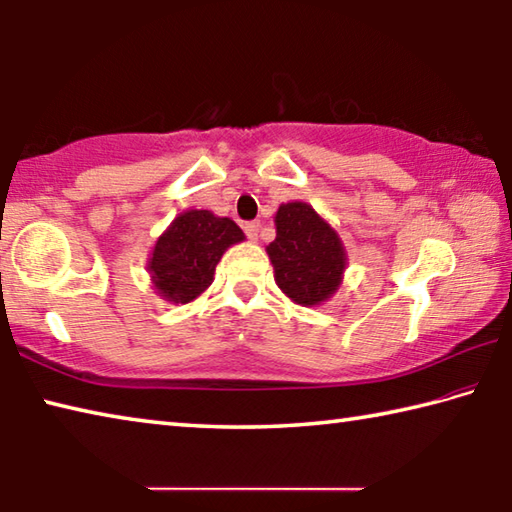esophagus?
I'll return each mask as SVG.
<instances>
[{"label":"esophagus","mask_w":512,"mask_h":512,"mask_svg":"<svg viewBox=\"0 0 512 512\" xmlns=\"http://www.w3.org/2000/svg\"><path fill=\"white\" fill-rule=\"evenodd\" d=\"M244 232L248 235V239H257V235H259V223L257 221H248L246 225H244Z\"/></svg>","instance_id":"esophagus-1"}]
</instances>
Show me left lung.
Returning a JSON list of instances; mask_svg holds the SVG:
<instances>
[{"label": "left lung", "instance_id": "left-lung-1", "mask_svg": "<svg viewBox=\"0 0 512 512\" xmlns=\"http://www.w3.org/2000/svg\"><path fill=\"white\" fill-rule=\"evenodd\" d=\"M277 237L266 246L275 282L298 305H320L339 289L345 250L336 232L307 203L280 205Z\"/></svg>", "mask_w": 512, "mask_h": 512}]
</instances>
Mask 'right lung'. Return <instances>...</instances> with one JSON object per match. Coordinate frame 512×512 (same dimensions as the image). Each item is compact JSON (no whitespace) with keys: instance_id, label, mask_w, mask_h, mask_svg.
Returning a JSON list of instances; mask_svg holds the SVG:
<instances>
[{"instance_id":"1","label":"right lung","mask_w":512,"mask_h":512,"mask_svg":"<svg viewBox=\"0 0 512 512\" xmlns=\"http://www.w3.org/2000/svg\"><path fill=\"white\" fill-rule=\"evenodd\" d=\"M239 241H244V232L225 216L207 210L180 214L153 248V287L171 302H192L212 284L221 255Z\"/></svg>"}]
</instances>
